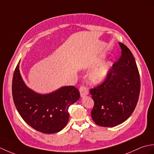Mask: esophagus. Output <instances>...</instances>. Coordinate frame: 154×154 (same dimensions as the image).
I'll return each instance as SVG.
<instances>
[{
	"mask_svg": "<svg viewBox=\"0 0 154 154\" xmlns=\"http://www.w3.org/2000/svg\"><path fill=\"white\" fill-rule=\"evenodd\" d=\"M79 91H80V94H81V97H83L89 94V89H88L87 88L85 87H83V86L81 87L79 89Z\"/></svg>",
	"mask_w": 154,
	"mask_h": 154,
	"instance_id": "esophagus-1",
	"label": "esophagus"
}]
</instances>
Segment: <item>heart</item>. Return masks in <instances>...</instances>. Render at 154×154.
<instances>
[{
	"label": "heart",
	"mask_w": 154,
	"mask_h": 154,
	"mask_svg": "<svg viewBox=\"0 0 154 154\" xmlns=\"http://www.w3.org/2000/svg\"><path fill=\"white\" fill-rule=\"evenodd\" d=\"M104 57H105V55L104 54H100L94 57L90 61L89 67L91 68L96 66L89 72V75H88V79L91 84L99 85L102 83L109 76L113 67V62L111 61H107L101 63L104 60Z\"/></svg>",
	"instance_id": "heart-1"
}]
</instances>
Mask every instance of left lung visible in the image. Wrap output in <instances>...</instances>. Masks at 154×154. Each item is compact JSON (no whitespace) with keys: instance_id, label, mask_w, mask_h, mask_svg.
Returning a JSON list of instances; mask_svg holds the SVG:
<instances>
[{"instance_id":"left-lung-1","label":"left lung","mask_w":154,"mask_h":154,"mask_svg":"<svg viewBox=\"0 0 154 154\" xmlns=\"http://www.w3.org/2000/svg\"><path fill=\"white\" fill-rule=\"evenodd\" d=\"M119 44L121 57L106 80L90 90L94 103L91 116L100 126L113 127L124 122L131 116L138 100L140 79L135 59L125 45Z\"/></svg>"}]
</instances>
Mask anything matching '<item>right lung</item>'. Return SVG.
I'll list each match as a JSON object with an SVG mask.
<instances>
[{
  "mask_svg": "<svg viewBox=\"0 0 154 154\" xmlns=\"http://www.w3.org/2000/svg\"><path fill=\"white\" fill-rule=\"evenodd\" d=\"M13 75L12 91L18 113L34 129L44 134L61 131L69 117L68 109L80 98L79 91L74 86L62 87L48 94L35 92L23 81L19 67Z\"/></svg>",
  "mask_w": 154,
  "mask_h": 154,
  "instance_id": "1",
  "label": "right lung"
}]
</instances>
